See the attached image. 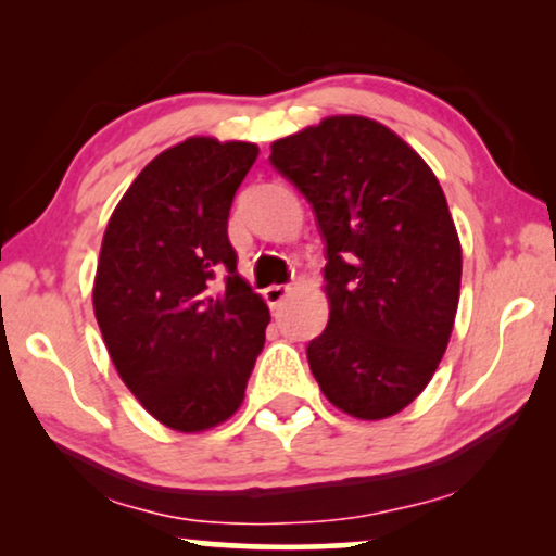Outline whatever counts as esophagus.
<instances>
[{"instance_id":"34e87169","label":"esophagus","mask_w":556,"mask_h":556,"mask_svg":"<svg viewBox=\"0 0 556 556\" xmlns=\"http://www.w3.org/2000/svg\"><path fill=\"white\" fill-rule=\"evenodd\" d=\"M288 293H291V286H268V288H265V291H263L265 301H268L270 308L280 306V303H283V299H286Z\"/></svg>"}]
</instances>
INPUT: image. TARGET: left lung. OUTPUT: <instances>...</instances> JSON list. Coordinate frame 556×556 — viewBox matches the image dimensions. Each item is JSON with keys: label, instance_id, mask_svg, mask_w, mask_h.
<instances>
[{"label": "left lung", "instance_id": "left-lung-1", "mask_svg": "<svg viewBox=\"0 0 556 556\" xmlns=\"http://www.w3.org/2000/svg\"><path fill=\"white\" fill-rule=\"evenodd\" d=\"M270 164L314 207L329 324L308 367L359 420L407 407L435 375L460 295V242L435 174L397 134L331 116L278 139Z\"/></svg>", "mask_w": 556, "mask_h": 556}]
</instances>
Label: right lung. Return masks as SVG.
Instances as JSON below:
<instances>
[{"mask_svg":"<svg viewBox=\"0 0 556 556\" xmlns=\"http://www.w3.org/2000/svg\"><path fill=\"white\" fill-rule=\"evenodd\" d=\"M248 141L192 139L143 166L105 227L93 308L116 371L166 428L200 432L238 413L268 306L238 276L227 238Z\"/></svg>","mask_w":556,"mask_h":556,"instance_id":"obj_1","label":"right lung"}]
</instances>
